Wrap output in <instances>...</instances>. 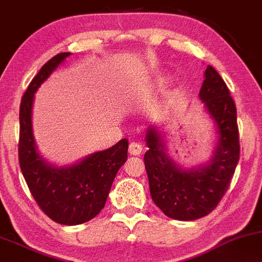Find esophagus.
Returning a JSON list of instances; mask_svg holds the SVG:
<instances>
[{
  "label": "esophagus",
  "mask_w": 262,
  "mask_h": 262,
  "mask_svg": "<svg viewBox=\"0 0 262 262\" xmlns=\"http://www.w3.org/2000/svg\"><path fill=\"white\" fill-rule=\"evenodd\" d=\"M129 154L130 155H140L141 151H143V146L139 143H135V141H132L130 144H129Z\"/></svg>",
  "instance_id": "34e87169"
}]
</instances>
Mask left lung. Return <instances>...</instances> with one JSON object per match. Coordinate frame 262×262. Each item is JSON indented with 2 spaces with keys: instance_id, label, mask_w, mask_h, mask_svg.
I'll list each match as a JSON object with an SVG mask.
<instances>
[{
  "instance_id": "left-lung-1",
  "label": "left lung",
  "mask_w": 262,
  "mask_h": 262,
  "mask_svg": "<svg viewBox=\"0 0 262 262\" xmlns=\"http://www.w3.org/2000/svg\"><path fill=\"white\" fill-rule=\"evenodd\" d=\"M225 80L207 66L199 93L205 107L217 125L219 145L212 160L199 168H179L166 152L165 141L154 127L146 133L149 150L144 163L154 203L166 216L193 221L209 215L226 194L239 161L241 145L237 108Z\"/></svg>"
}]
</instances>
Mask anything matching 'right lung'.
<instances>
[{
	"label": "right lung",
	"instance_id": "1",
	"mask_svg": "<svg viewBox=\"0 0 262 262\" xmlns=\"http://www.w3.org/2000/svg\"><path fill=\"white\" fill-rule=\"evenodd\" d=\"M69 52L56 55L41 67L21 97L18 157L23 177L36 204L52 221L75 226L90 221L105 206L118 169L127 161L128 140L88 156L69 167L50 166L36 152L31 130L34 93Z\"/></svg>",
	"mask_w": 262,
	"mask_h": 262
}]
</instances>
